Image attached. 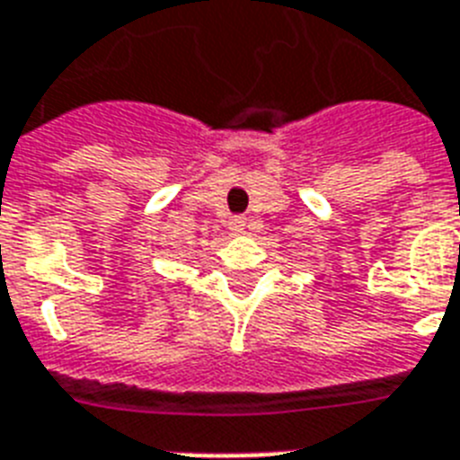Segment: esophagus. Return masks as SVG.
<instances>
[{"label":"esophagus","mask_w":460,"mask_h":460,"mask_svg":"<svg viewBox=\"0 0 460 460\" xmlns=\"http://www.w3.org/2000/svg\"><path fill=\"white\" fill-rule=\"evenodd\" d=\"M245 226H248V219H245V217H231L229 219V229L234 231V234H241Z\"/></svg>","instance_id":"esophagus-1"}]
</instances>
